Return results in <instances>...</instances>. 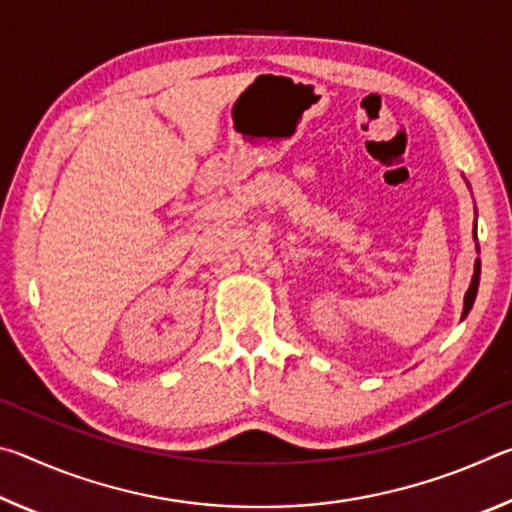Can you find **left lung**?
I'll use <instances>...</instances> for the list:
<instances>
[{"mask_svg":"<svg viewBox=\"0 0 512 512\" xmlns=\"http://www.w3.org/2000/svg\"><path fill=\"white\" fill-rule=\"evenodd\" d=\"M474 239H476V225H474ZM479 277H481V262L476 259L474 262V275H472V282H470V289L465 293V300H463V318L470 314V309L474 305V298H476V291H479Z\"/></svg>","mask_w":512,"mask_h":512,"instance_id":"8db88e82","label":"left lung"}]
</instances>
